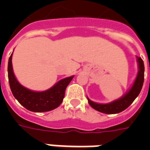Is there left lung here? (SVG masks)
<instances>
[{"label":"left lung","instance_id":"8db88e82","mask_svg":"<svg viewBox=\"0 0 150 150\" xmlns=\"http://www.w3.org/2000/svg\"><path fill=\"white\" fill-rule=\"evenodd\" d=\"M137 62L139 71L137 76L135 78V82L133 83L132 86L131 87V89L122 97L105 104L95 103L87 97L89 105L97 111L108 114H118L120 112L125 110L126 108H128L140 93L144 82V63L142 58L139 57H137Z\"/></svg>","mask_w":150,"mask_h":150}]
</instances>
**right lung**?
<instances>
[{
  "label": "right lung",
  "mask_w": 150,
  "mask_h": 150,
  "mask_svg": "<svg viewBox=\"0 0 150 150\" xmlns=\"http://www.w3.org/2000/svg\"><path fill=\"white\" fill-rule=\"evenodd\" d=\"M11 59L12 54L8 60V81L13 96L20 104L33 112L50 111L61 105L64 97L66 88L72 80L74 75L60 80L47 90L43 92L33 91L18 82L13 72Z\"/></svg>",
  "instance_id": "obj_1"
}]
</instances>
